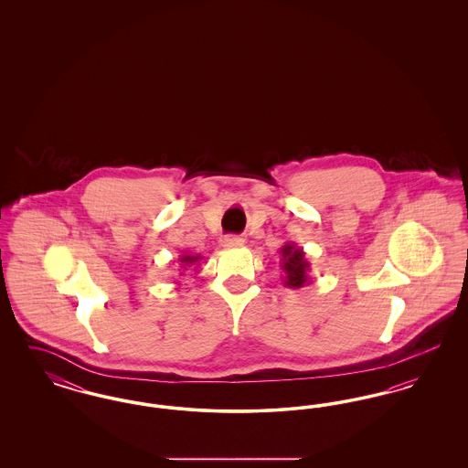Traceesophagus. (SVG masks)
I'll list each match as a JSON object with an SVG mask.
<instances>
[{"instance_id":"1","label":"esophagus","mask_w":468,"mask_h":468,"mask_svg":"<svg viewBox=\"0 0 468 468\" xmlns=\"http://www.w3.org/2000/svg\"><path fill=\"white\" fill-rule=\"evenodd\" d=\"M244 239L239 235H226L221 239V245L223 247H237V245H244Z\"/></svg>"}]
</instances>
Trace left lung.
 <instances>
[{"label":"left lung","mask_w":468,"mask_h":468,"mask_svg":"<svg viewBox=\"0 0 468 468\" xmlns=\"http://www.w3.org/2000/svg\"><path fill=\"white\" fill-rule=\"evenodd\" d=\"M282 263L281 268L284 271V284L291 290H300L305 284H311V263L305 258V252L302 247L294 242H286L281 247Z\"/></svg>","instance_id":"8db88e82"}]
</instances>
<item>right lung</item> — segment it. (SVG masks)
Returning <instances> with one entry per match:
<instances>
[{
    "mask_svg": "<svg viewBox=\"0 0 468 468\" xmlns=\"http://www.w3.org/2000/svg\"><path fill=\"white\" fill-rule=\"evenodd\" d=\"M201 260H203V256H200V254H182V256L178 258L180 275H182V271L187 270V268H198V263H200Z\"/></svg>",
    "mask_w": 468,
    "mask_h": 468,
    "instance_id": "right-lung-1",
    "label": "right lung"
}]
</instances>
